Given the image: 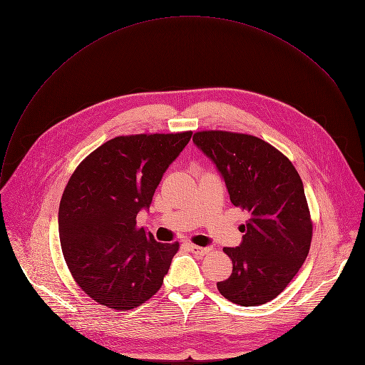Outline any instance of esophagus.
I'll use <instances>...</instances> for the list:
<instances>
[{"mask_svg": "<svg viewBox=\"0 0 365 365\" xmlns=\"http://www.w3.org/2000/svg\"><path fill=\"white\" fill-rule=\"evenodd\" d=\"M189 250L195 254H199V255H205L211 251V248L207 247H199V245H195V244H189Z\"/></svg>", "mask_w": 365, "mask_h": 365, "instance_id": "34e87169", "label": "esophagus"}]
</instances>
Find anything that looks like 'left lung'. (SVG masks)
<instances>
[{
    "instance_id": "obj_1",
    "label": "left lung",
    "mask_w": 365,
    "mask_h": 365,
    "mask_svg": "<svg viewBox=\"0 0 365 365\" xmlns=\"http://www.w3.org/2000/svg\"><path fill=\"white\" fill-rule=\"evenodd\" d=\"M193 143L222 175L234 206L250 212L240 247H225L232 273L220 293L241 306L279 296L307 257L312 225L302 179L286 155L264 140L241 133L197 131Z\"/></svg>"
}]
</instances>
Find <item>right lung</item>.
Masks as SVG:
<instances>
[{
    "instance_id": "1",
    "label": "right lung",
    "mask_w": 365,
    "mask_h": 365,
    "mask_svg": "<svg viewBox=\"0 0 365 365\" xmlns=\"http://www.w3.org/2000/svg\"><path fill=\"white\" fill-rule=\"evenodd\" d=\"M192 131L120 135L93 150L71 176L59 206L68 269L95 302L130 310L159 292L179 242L137 227L163 173Z\"/></svg>"
}]
</instances>
